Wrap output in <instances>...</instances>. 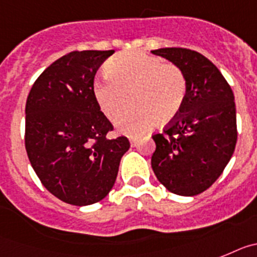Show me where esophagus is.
Wrapping results in <instances>:
<instances>
[{
	"label": "esophagus",
	"mask_w": 257,
	"mask_h": 257,
	"mask_svg": "<svg viewBox=\"0 0 257 257\" xmlns=\"http://www.w3.org/2000/svg\"><path fill=\"white\" fill-rule=\"evenodd\" d=\"M138 144V138L137 137H131V145L132 146H136Z\"/></svg>",
	"instance_id": "obj_1"
}]
</instances>
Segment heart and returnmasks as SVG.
<instances>
[{"mask_svg":"<svg viewBox=\"0 0 257 257\" xmlns=\"http://www.w3.org/2000/svg\"><path fill=\"white\" fill-rule=\"evenodd\" d=\"M108 77L95 80L93 95L99 110L129 135L142 132L155 121L158 126L171 124L182 108L186 95V79L180 67L163 62L144 51H125L106 64ZM131 101H128V98Z\"/></svg>","mask_w":257,"mask_h":257,"instance_id":"1","label":"heart"}]
</instances>
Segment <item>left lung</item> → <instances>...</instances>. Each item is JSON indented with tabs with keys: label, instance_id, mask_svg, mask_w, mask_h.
<instances>
[{
	"label": "left lung",
	"instance_id": "left-lung-1",
	"mask_svg": "<svg viewBox=\"0 0 257 257\" xmlns=\"http://www.w3.org/2000/svg\"><path fill=\"white\" fill-rule=\"evenodd\" d=\"M180 67L186 79L182 108L162 133L151 167L171 193L194 196L217 180L233 156L236 113L230 85L217 67L198 51L164 48L151 51Z\"/></svg>",
	"mask_w": 257,
	"mask_h": 257
}]
</instances>
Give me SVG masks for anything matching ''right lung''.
<instances>
[{
    "label": "right lung",
    "mask_w": 257,
    "mask_h": 257,
    "mask_svg": "<svg viewBox=\"0 0 257 257\" xmlns=\"http://www.w3.org/2000/svg\"><path fill=\"white\" fill-rule=\"evenodd\" d=\"M113 50L71 51L37 77L26 103L24 144L40 181L58 199L89 206L110 193L131 144L113 131L93 95L98 68Z\"/></svg>",
    "instance_id": "add662e5"
}]
</instances>
